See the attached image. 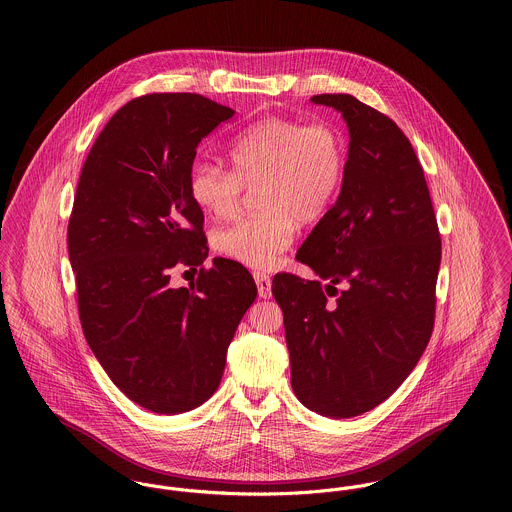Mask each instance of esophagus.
I'll list each match as a JSON object with an SVG mask.
<instances>
[{"instance_id":"34e87169","label":"esophagus","mask_w":512,"mask_h":512,"mask_svg":"<svg viewBox=\"0 0 512 512\" xmlns=\"http://www.w3.org/2000/svg\"><path fill=\"white\" fill-rule=\"evenodd\" d=\"M254 282L258 286V295L262 299H270L272 297V280L268 274L264 272H254Z\"/></svg>"}]
</instances>
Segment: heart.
I'll use <instances>...</instances> for the list:
<instances>
[{"label": "heart", "instance_id": "1", "mask_svg": "<svg viewBox=\"0 0 512 512\" xmlns=\"http://www.w3.org/2000/svg\"><path fill=\"white\" fill-rule=\"evenodd\" d=\"M230 171L195 161L187 175L193 203L213 217H230L244 189L258 187L264 213L219 230L224 256L254 268H274L292 246L297 219H321L335 201L345 175V142L329 122L303 124L270 116L240 132L226 149Z\"/></svg>", "mask_w": 512, "mask_h": 512}]
</instances>
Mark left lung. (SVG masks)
<instances>
[{"label":"left lung","mask_w":512,"mask_h":512,"mask_svg":"<svg viewBox=\"0 0 512 512\" xmlns=\"http://www.w3.org/2000/svg\"><path fill=\"white\" fill-rule=\"evenodd\" d=\"M311 102L341 112L351 138L341 193L295 256L327 284L278 274L272 293L284 311L295 396L341 420L384 402L426 351L441 240L404 132L351 94Z\"/></svg>","instance_id":"1"}]
</instances>
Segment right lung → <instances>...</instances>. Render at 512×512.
<instances>
[{
    "instance_id": "1",
    "label": "right lung",
    "mask_w": 512,
    "mask_h": 512,
    "mask_svg": "<svg viewBox=\"0 0 512 512\" xmlns=\"http://www.w3.org/2000/svg\"><path fill=\"white\" fill-rule=\"evenodd\" d=\"M234 116L201 94L130 100L90 149L69 220L84 337L110 380L155 414H181L219 388L226 351L256 299L250 272L226 258L173 288L171 268L209 256L187 175L197 146Z\"/></svg>"
}]
</instances>
